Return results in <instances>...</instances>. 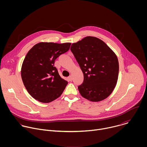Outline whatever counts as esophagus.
Here are the masks:
<instances>
[{"label":"esophagus","instance_id":"obj_1","mask_svg":"<svg viewBox=\"0 0 147 147\" xmlns=\"http://www.w3.org/2000/svg\"><path fill=\"white\" fill-rule=\"evenodd\" d=\"M67 79H68V80H69V81H71L72 80H73V77H72V76H69V77L67 78Z\"/></svg>","mask_w":147,"mask_h":147}]
</instances>
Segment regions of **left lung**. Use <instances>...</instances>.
Here are the masks:
<instances>
[{
	"instance_id": "1",
	"label": "left lung",
	"mask_w": 147,
	"mask_h": 147,
	"mask_svg": "<svg viewBox=\"0 0 147 147\" xmlns=\"http://www.w3.org/2000/svg\"><path fill=\"white\" fill-rule=\"evenodd\" d=\"M70 49L84 74V81L78 87L81 95L91 102L108 98L118 79L115 53L103 40L91 36L73 43Z\"/></svg>"
}]
</instances>
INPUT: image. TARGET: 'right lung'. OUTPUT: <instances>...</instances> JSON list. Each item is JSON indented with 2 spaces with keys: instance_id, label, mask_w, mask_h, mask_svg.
Returning a JSON list of instances; mask_svg holds the SVG:
<instances>
[{
  "instance_id": "right-lung-1",
  "label": "right lung",
  "mask_w": 147,
  "mask_h": 147,
  "mask_svg": "<svg viewBox=\"0 0 147 147\" xmlns=\"http://www.w3.org/2000/svg\"><path fill=\"white\" fill-rule=\"evenodd\" d=\"M71 43L41 42L35 45L23 62L21 76L30 95L42 103L59 98L68 82L62 78L54 66L55 60L67 52Z\"/></svg>"
}]
</instances>
